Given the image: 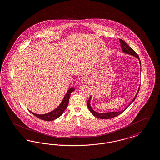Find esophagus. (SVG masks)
<instances>
[{"label": "esophagus", "mask_w": 160, "mask_h": 160, "mask_svg": "<svg viewBox=\"0 0 160 160\" xmlns=\"http://www.w3.org/2000/svg\"><path fill=\"white\" fill-rule=\"evenodd\" d=\"M81 82L83 83V84H86V83H88L89 82V80L86 78H83L82 79H81Z\"/></svg>", "instance_id": "obj_1"}]
</instances>
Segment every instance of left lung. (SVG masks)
<instances>
[{
	"label": "left lung",
	"instance_id": "left-lung-1",
	"mask_svg": "<svg viewBox=\"0 0 160 160\" xmlns=\"http://www.w3.org/2000/svg\"><path fill=\"white\" fill-rule=\"evenodd\" d=\"M119 41H120L121 47V49H122V51L123 53L126 54L130 55V56H134V57H136V58L139 60L140 66H141V62H140V60L139 57L138 56V55L136 54V52L131 47H130L126 43V42H124L123 40L119 39ZM140 70H141V68H140ZM139 89H140V86H139L138 90L137 91V93H136L135 97L132 99V101L129 103V104L125 108L124 110H122V111H121L109 112H105V113H100V112L95 111L92 108V107H91V106L90 102L91 100V96L89 100H88V102H87V106H88V109H89V110H90L91 113L94 117H97V118H100V119H111V118H114V117L118 116L119 115H120L121 113H122L124 111L125 109L134 101V100L136 99V98L137 96H138V92H139Z\"/></svg>",
	"mask_w": 160,
	"mask_h": 160
}]
</instances>
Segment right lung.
<instances>
[{
    "instance_id": "right-lung-1",
    "label": "right lung",
    "mask_w": 160,
    "mask_h": 160,
    "mask_svg": "<svg viewBox=\"0 0 160 160\" xmlns=\"http://www.w3.org/2000/svg\"><path fill=\"white\" fill-rule=\"evenodd\" d=\"M74 91H75V88L73 87L69 89L63 98L61 103L57 108L52 111L49 112L47 113H44V114H38V113H35L34 112L30 111H29L33 115L37 117L38 118H40L44 121H53L54 119H56L59 118L62 115L64 111L67 108V107L69 104L70 94Z\"/></svg>"
}]
</instances>
